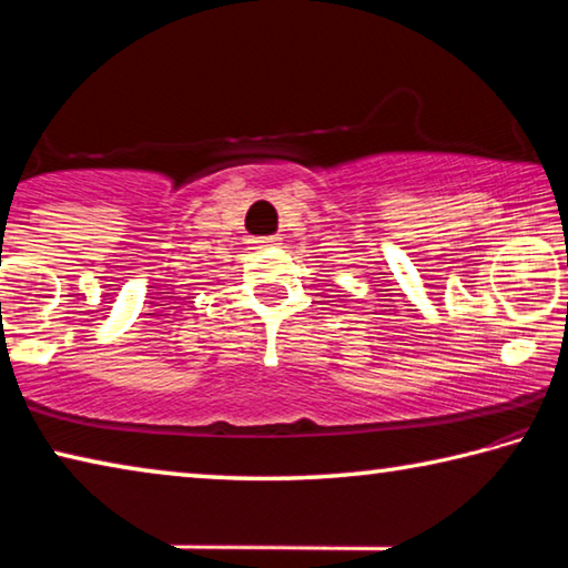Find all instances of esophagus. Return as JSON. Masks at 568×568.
Masks as SVG:
<instances>
[{"mask_svg":"<svg viewBox=\"0 0 568 568\" xmlns=\"http://www.w3.org/2000/svg\"><path fill=\"white\" fill-rule=\"evenodd\" d=\"M250 245L253 247H271V245H281V237L271 235V237H250Z\"/></svg>","mask_w":568,"mask_h":568,"instance_id":"34e87169","label":"esophagus"}]
</instances>
